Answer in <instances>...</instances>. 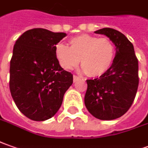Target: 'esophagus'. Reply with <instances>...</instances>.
Masks as SVG:
<instances>
[{"instance_id": "34e87169", "label": "esophagus", "mask_w": 148, "mask_h": 148, "mask_svg": "<svg viewBox=\"0 0 148 148\" xmlns=\"http://www.w3.org/2000/svg\"><path fill=\"white\" fill-rule=\"evenodd\" d=\"M80 80V77L76 76V75H74V76H73V81H74V82H76V81H78V80Z\"/></svg>"}]
</instances>
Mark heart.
<instances>
[{
	"mask_svg": "<svg viewBox=\"0 0 148 148\" xmlns=\"http://www.w3.org/2000/svg\"><path fill=\"white\" fill-rule=\"evenodd\" d=\"M69 44L56 47V57L65 70L76 68L80 59L82 71L90 77H98L108 72L114 61V44L107 38L80 34L72 38Z\"/></svg>",
	"mask_w": 148,
	"mask_h": 148,
	"instance_id": "1",
	"label": "heart"
}]
</instances>
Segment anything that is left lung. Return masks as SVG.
<instances>
[{
  "instance_id": "8db88e82",
  "label": "left lung",
  "mask_w": 148,
  "mask_h": 148,
  "mask_svg": "<svg viewBox=\"0 0 148 148\" xmlns=\"http://www.w3.org/2000/svg\"><path fill=\"white\" fill-rule=\"evenodd\" d=\"M104 34L116 47L114 61L104 75L87 80L84 104L101 120H113L125 114L134 101L138 86V64L134 46L123 34L111 28L95 31Z\"/></svg>"
}]
</instances>
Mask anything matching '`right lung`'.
<instances>
[{"instance_id":"right-lung-1","label":"right lung","mask_w":148,"mask_h":148,"mask_svg":"<svg viewBox=\"0 0 148 148\" xmlns=\"http://www.w3.org/2000/svg\"><path fill=\"white\" fill-rule=\"evenodd\" d=\"M67 34L34 28L16 41L10 60V88L14 102L34 121L52 118L60 108L73 76L61 68L56 47Z\"/></svg>"}]
</instances>
